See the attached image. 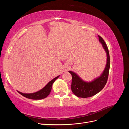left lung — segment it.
<instances>
[{
    "label": "left lung",
    "mask_w": 129,
    "mask_h": 129,
    "mask_svg": "<svg viewBox=\"0 0 129 129\" xmlns=\"http://www.w3.org/2000/svg\"><path fill=\"white\" fill-rule=\"evenodd\" d=\"M99 41L102 44V47L107 53V63L103 73L101 75L90 82L83 81L75 73L69 71L72 76L71 88L74 95L78 97L87 98L94 96L102 90L107 83L109 68H110V56L108 47L102 37L98 36Z\"/></svg>",
    "instance_id": "left-lung-1"
}]
</instances>
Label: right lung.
I'll return each instance as SVG.
<instances>
[{
    "mask_svg": "<svg viewBox=\"0 0 129 129\" xmlns=\"http://www.w3.org/2000/svg\"><path fill=\"white\" fill-rule=\"evenodd\" d=\"M59 76L60 75H58L57 77L54 78V79H53L52 80L49 81V82L47 84V85H46L45 87H44L42 89L40 90H39L38 91H37L36 92L26 93H22L19 91H18V92L19 93H20L21 95L26 97L27 99H32V100L44 99L49 95L50 91H51L52 85L53 83L55 82V81L57 79H58Z\"/></svg>",
    "mask_w": 129,
    "mask_h": 129,
    "instance_id": "1",
    "label": "right lung"
}]
</instances>
